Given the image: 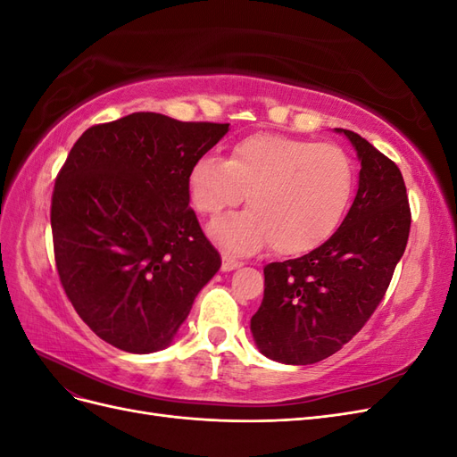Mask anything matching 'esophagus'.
Wrapping results in <instances>:
<instances>
[{"label": "esophagus", "mask_w": 457, "mask_h": 457, "mask_svg": "<svg viewBox=\"0 0 457 457\" xmlns=\"http://www.w3.org/2000/svg\"><path fill=\"white\" fill-rule=\"evenodd\" d=\"M242 267V262L240 261H237V259H232V257H223V265H220V269H223L225 272H230V270H234V269H240Z\"/></svg>", "instance_id": "1"}]
</instances>
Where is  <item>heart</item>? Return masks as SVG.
<instances>
[{
    "mask_svg": "<svg viewBox=\"0 0 457 457\" xmlns=\"http://www.w3.org/2000/svg\"><path fill=\"white\" fill-rule=\"evenodd\" d=\"M187 188L202 215H219L245 195L250 210L210 225L212 240L232 255H247L272 242L282 255L314 250L329 238L347 212L354 165L331 143L282 135H253L227 160L202 156L190 165Z\"/></svg>",
    "mask_w": 457,
    "mask_h": 457,
    "instance_id": "obj_1",
    "label": "heart"
}]
</instances>
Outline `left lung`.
<instances>
[{
	"instance_id": "8db88e82",
	"label": "left lung",
	"mask_w": 457,
	"mask_h": 457,
	"mask_svg": "<svg viewBox=\"0 0 457 457\" xmlns=\"http://www.w3.org/2000/svg\"><path fill=\"white\" fill-rule=\"evenodd\" d=\"M358 190L339 228L316 250L270 262L265 295L252 316L261 354L280 364L320 362L349 343L383 299L410 234V205L396 163L361 135Z\"/></svg>"
}]
</instances>
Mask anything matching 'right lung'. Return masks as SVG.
Returning <instances> with one entry per match:
<instances>
[{
	"mask_svg": "<svg viewBox=\"0 0 457 457\" xmlns=\"http://www.w3.org/2000/svg\"><path fill=\"white\" fill-rule=\"evenodd\" d=\"M227 133L228 123L135 112L89 128L68 154L51 202L54 261L81 320L114 347H170L219 270L187 175Z\"/></svg>",
	"mask_w": 457,
	"mask_h": 457,
	"instance_id": "1",
	"label": "right lung"
}]
</instances>
